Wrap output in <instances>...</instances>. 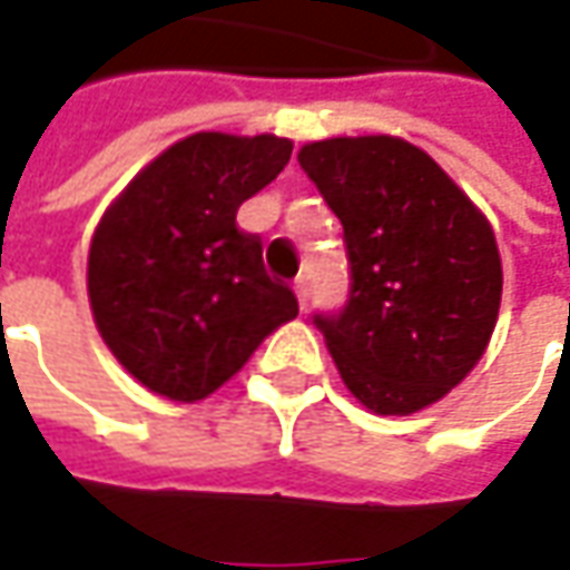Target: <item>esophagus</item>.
Returning <instances> with one entry per match:
<instances>
[{
    "instance_id": "1",
    "label": "esophagus",
    "mask_w": 570,
    "mask_h": 570,
    "mask_svg": "<svg viewBox=\"0 0 570 570\" xmlns=\"http://www.w3.org/2000/svg\"><path fill=\"white\" fill-rule=\"evenodd\" d=\"M293 293H296L299 305H303V308H308V284H305V281H296V284H293Z\"/></svg>"
}]
</instances>
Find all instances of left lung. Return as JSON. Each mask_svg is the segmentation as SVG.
Wrapping results in <instances>:
<instances>
[{"mask_svg":"<svg viewBox=\"0 0 570 570\" xmlns=\"http://www.w3.org/2000/svg\"><path fill=\"white\" fill-rule=\"evenodd\" d=\"M299 167L344 224L350 299L315 315L350 394L420 413L473 372L501 305L492 224L429 154L394 135L324 138Z\"/></svg>","mask_w":570,"mask_h":570,"instance_id":"left-lung-1","label":"left lung"}]
</instances>
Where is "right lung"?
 I'll return each mask as SVG.
<instances>
[{
	"mask_svg": "<svg viewBox=\"0 0 570 570\" xmlns=\"http://www.w3.org/2000/svg\"><path fill=\"white\" fill-rule=\"evenodd\" d=\"M289 138L195 131L157 154L104 210L88 252L94 324L135 382L205 401L267 334L299 315L236 210L277 179Z\"/></svg>",
	"mask_w": 570,
	"mask_h": 570,
	"instance_id": "right-lung-1",
	"label": "right lung"
}]
</instances>
